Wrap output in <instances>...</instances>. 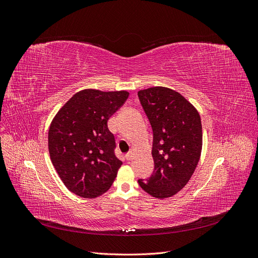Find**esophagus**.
<instances>
[{"label":"esophagus","mask_w":258,"mask_h":258,"mask_svg":"<svg viewBox=\"0 0 258 258\" xmlns=\"http://www.w3.org/2000/svg\"><path fill=\"white\" fill-rule=\"evenodd\" d=\"M132 157H134V153H132V152H130V153H128V154L126 155V159H127L128 161H130V160L132 159Z\"/></svg>","instance_id":"34e87169"}]
</instances>
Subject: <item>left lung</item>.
I'll return each mask as SVG.
<instances>
[{"label":"left lung","instance_id":"8db88e82","mask_svg":"<svg viewBox=\"0 0 258 258\" xmlns=\"http://www.w3.org/2000/svg\"><path fill=\"white\" fill-rule=\"evenodd\" d=\"M138 96L153 128V175L139 179L151 196H174L188 183L202 150L200 115L181 93L168 87L140 90Z\"/></svg>","mask_w":258,"mask_h":258}]
</instances>
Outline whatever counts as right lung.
<instances>
[{"label":"right lung","instance_id":"obj_1","mask_svg":"<svg viewBox=\"0 0 258 258\" xmlns=\"http://www.w3.org/2000/svg\"><path fill=\"white\" fill-rule=\"evenodd\" d=\"M126 90L84 89L70 99L51 120L48 151L67 188L83 198L110 189L122 162L114 154L115 138L107 120L124 103Z\"/></svg>","mask_w":258,"mask_h":258}]
</instances>
